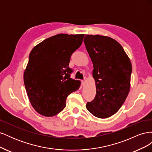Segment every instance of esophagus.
Masks as SVG:
<instances>
[{"mask_svg": "<svg viewBox=\"0 0 152 152\" xmlns=\"http://www.w3.org/2000/svg\"><path fill=\"white\" fill-rule=\"evenodd\" d=\"M86 80H87V78L86 77H85L84 78V79L82 81V86H85V84H86Z\"/></svg>", "mask_w": 152, "mask_h": 152, "instance_id": "esophagus-1", "label": "esophagus"}]
</instances>
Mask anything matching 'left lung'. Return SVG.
Returning a JSON list of instances; mask_svg holds the SVG:
<instances>
[{
    "instance_id": "1",
    "label": "left lung",
    "mask_w": 152,
    "mask_h": 152,
    "mask_svg": "<svg viewBox=\"0 0 152 152\" xmlns=\"http://www.w3.org/2000/svg\"><path fill=\"white\" fill-rule=\"evenodd\" d=\"M84 42L93 64L96 94L86 108L94 116L106 118L121 108L131 86L132 65L122 45L115 39L86 35Z\"/></svg>"
}]
</instances>
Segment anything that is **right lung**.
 Segmentation results:
<instances>
[{
	"label": "right lung",
	"instance_id": "1",
	"mask_svg": "<svg viewBox=\"0 0 152 152\" xmlns=\"http://www.w3.org/2000/svg\"><path fill=\"white\" fill-rule=\"evenodd\" d=\"M84 34H59L32 49L23 80L30 102L37 112L53 117L65 108L67 96L79 89V80L70 78L71 55L79 48Z\"/></svg>",
	"mask_w": 152,
	"mask_h": 152
}]
</instances>
